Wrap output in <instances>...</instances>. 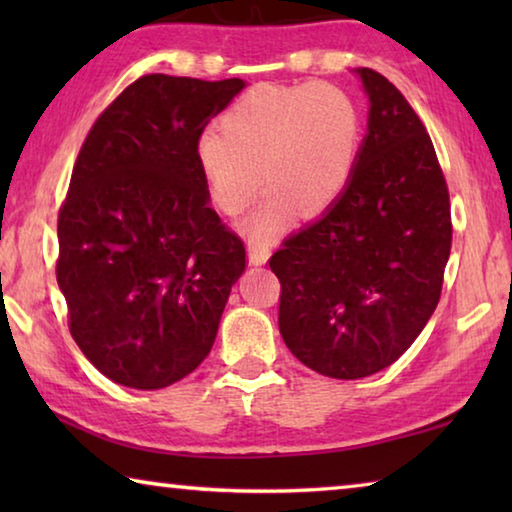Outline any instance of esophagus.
Wrapping results in <instances>:
<instances>
[{
    "label": "esophagus",
    "mask_w": 512,
    "mask_h": 512,
    "mask_svg": "<svg viewBox=\"0 0 512 512\" xmlns=\"http://www.w3.org/2000/svg\"><path fill=\"white\" fill-rule=\"evenodd\" d=\"M268 255H271V246L264 244V241H259V239L248 241V262L250 264L262 266V264H266Z\"/></svg>",
    "instance_id": "obj_1"
}]
</instances>
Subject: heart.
Segmentation results:
<instances>
[{"label":"heart","mask_w":512,"mask_h":512,"mask_svg":"<svg viewBox=\"0 0 512 512\" xmlns=\"http://www.w3.org/2000/svg\"><path fill=\"white\" fill-rule=\"evenodd\" d=\"M361 115L348 92L327 83L264 85L225 112L219 128L198 137L196 158L223 212L237 214L264 185L271 196L250 221L268 237L287 216L323 214L357 169Z\"/></svg>","instance_id":"1"}]
</instances>
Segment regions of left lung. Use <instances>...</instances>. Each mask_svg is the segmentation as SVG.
<instances>
[{
    "instance_id": "left-lung-1",
    "label": "left lung",
    "mask_w": 512,
    "mask_h": 512,
    "mask_svg": "<svg viewBox=\"0 0 512 512\" xmlns=\"http://www.w3.org/2000/svg\"><path fill=\"white\" fill-rule=\"evenodd\" d=\"M357 74L370 112L350 185L268 259L284 343L334 379L375 375L411 348L452 250L449 192L427 128L386 76Z\"/></svg>"
}]
</instances>
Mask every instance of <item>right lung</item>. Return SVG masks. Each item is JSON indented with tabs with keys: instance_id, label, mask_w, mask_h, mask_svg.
<instances>
[{
	"instance_id": "obj_1",
	"label": "right lung",
	"mask_w": 512,
	"mask_h": 512,
	"mask_svg": "<svg viewBox=\"0 0 512 512\" xmlns=\"http://www.w3.org/2000/svg\"><path fill=\"white\" fill-rule=\"evenodd\" d=\"M246 88L146 74L90 128L58 212L69 332L101 375L155 391L210 354L246 248L210 207L196 146Z\"/></svg>"
}]
</instances>
